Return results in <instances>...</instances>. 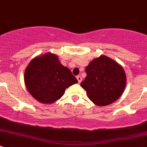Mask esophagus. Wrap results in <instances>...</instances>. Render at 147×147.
Returning <instances> with one entry per match:
<instances>
[{"label": "esophagus", "mask_w": 147, "mask_h": 147, "mask_svg": "<svg viewBox=\"0 0 147 147\" xmlns=\"http://www.w3.org/2000/svg\"><path fill=\"white\" fill-rule=\"evenodd\" d=\"M77 80H78V82L80 83V82L82 81V78H81V76H80V75H78V76H77Z\"/></svg>", "instance_id": "1"}]
</instances>
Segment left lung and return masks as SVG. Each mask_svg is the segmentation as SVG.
<instances>
[{
	"label": "left lung",
	"instance_id": "8db88e82",
	"mask_svg": "<svg viewBox=\"0 0 147 147\" xmlns=\"http://www.w3.org/2000/svg\"><path fill=\"white\" fill-rule=\"evenodd\" d=\"M87 76L80 83L88 98L100 106L109 105L120 98L126 83V77L121 65L102 55L85 67Z\"/></svg>",
	"mask_w": 147,
	"mask_h": 147
}]
</instances>
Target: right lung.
Masks as SVG:
<instances>
[{
  "instance_id": "obj_1",
  "label": "right lung",
  "mask_w": 147,
  "mask_h": 147,
  "mask_svg": "<svg viewBox=\"0 0 147 147\" xmlns=\"http://www.w3.org/2000/svg\"><path fill=\"white\" fill-rule=\"evenodd\" d=\"M29 93L42 103H52L61 98L65 89L78 82L70 69L63 66L51 53L34 58L24 73Z\"/></svg>"
}]
</instances>
